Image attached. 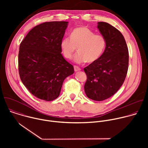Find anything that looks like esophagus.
<instances>
[{
    "mask_svg": "<svg viewBox=\"0 0 148 148\" xmlns=\"http://www.w3.org/2000/svg\"><path fill=\"white\" fill-rule=\"evenodd\" d=\"M74 71L76 72V71H80L81 70V69L79 67H78V66H74Z\"/></svg>",
    "mask_w": 148,
    "mask_h": 148,
    "instance_id": "34e87169",
    "label": "esophagus"
}]
</instances>
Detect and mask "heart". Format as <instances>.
Masks as SVG:
<instances>
[{
  "mask_svg": "<svg viewBox=\"0 0 148 148\" xmlns=\"http://www.w3.org/2000/svg\"><path fill=\"white\" fill-rule=\"evenodd\" d=\"M106 39L87 27H78L73 30L70 37L62 38L60 42L61 52L66 58L71 59L78 47V52L74 60L78 64L86 61L91 63L98 60L106 47Z\"/></svg>",
  "mask_w": 148,
  "mask_h": 148,
  "instance_id": "b5f03b06",
  "label": "heart"
}]
</instances>
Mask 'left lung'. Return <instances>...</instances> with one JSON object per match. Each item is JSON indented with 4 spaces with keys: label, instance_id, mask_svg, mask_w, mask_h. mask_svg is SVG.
<instances>
[{
    "label": "left lung",
    "instance_id": "left-lung-1",
    "mask_svg": "<svg viewBox=\"0 0 148 148\" xmlns=\"http://www.w3.org/2000/svg\"><path fill=\"white\" fill-rule=\"evenodd\" d=\"M98 29L107 45L100 58L84 69L87 79L84 85L89 98L101 101L110 98L122 86L127 74L129 53L121 33L106 22H98Z\"/></svg>",
    "mask_w": 148,
    "mask_h": 148
}]
</instances>
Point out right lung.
I'll return each instance as SVG.
<instances>
[{"instance_id":"1","label":"right lung","mask_w":148,"mask_h":148,"mask_svg":"<svg viewBox=\"0 0 148 148\" xmlns=\"http://www.w3.org/2000/svg\"><path fill=\"white\" fill-rule=\"evenodd\" d=\"M67 22H49L33 27L21 42L18 56L21 80L30 92L47 101L60 95L64 80L74 73L62 57L60 42Z\"/></svg>"}]
</instances>
